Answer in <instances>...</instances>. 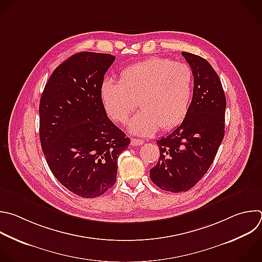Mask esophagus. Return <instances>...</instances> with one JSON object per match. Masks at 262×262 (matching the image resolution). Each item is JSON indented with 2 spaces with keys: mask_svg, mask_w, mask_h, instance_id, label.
I'll return each instance as SVG.
<instances>
[{
  "mask_svg": "<svg viewBox=\"0 0 262 262\" xmlns=\"http://www.w3.org/2000/svg\"><path fill=\"white\" fill-rule=\"evenodd\" d=\"M144 144V141L143 140H140V139H134L132 138L130 139V145L132 146H141Z\"/></svg>",
  "mask_w": 262,
  "mask_h": 262,
  "instance_id": "esophagus-1",
  "label": "esophagus"
}]
</instances>
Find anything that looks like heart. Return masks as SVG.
I'll return each instance as SVG.
<instances>
[{
  "label": "heart",
  "mask_w": 262,
  "mask_h": 262,
  "mask_svg": "<svg viewBox=\"0 0 262 262\" xmlns=\"http://www.w3.org/2000/svg\"><path fill=\"white\" fill-rule=\"evenodd\" d=\"M193 89V75L184 62L151 57L128 66L119 81L105 79L101 99L109 117L125 123L132 112L141 110L128 123V129L139 136L177 127L185 119Z\"/></svg>",
  "instance_id": "1"
}]
</instances>
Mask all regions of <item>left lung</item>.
Returning a JSON list of instances; mask_svg holds the SVG:
<instances>
[{
  "mask_svg": "<svg viewBox=\"0 0 262 262\" xmlns=\"http://www.w3.org/2000/svg\"><path fill=\"white\" fill-rule=\"evenodd\" d=\"M193 75V96L182 123L157 141L160 156L150 179L160 189L183 192L208 171L224 138L226 99L221 81L205 58L182 52Z\"/></svg>",
  "mask_w": 262,
  "mask_h": 262,
  "instance_id": "left-lung-1",
  "label": "left lung"
}]
</instances>
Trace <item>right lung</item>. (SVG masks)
<instances>
[{"instance_id": "obj_1", "label": "right lung", "mask_w": 262, "mask_h": 262, "mask_svg": "<svg viewBox=\"0 0 262 262\" xmlns=\"http://www.w3.org/2000/svg\"><path fill=\"white\" fill-rule=\"evenodd\" d=\"M115 56L79 52L60 63L41 96L40 142L47 164L71 192L98 198L116 182L117 160L130 141L107 116L101 99Z\"/></svg>"}]
</instances>
